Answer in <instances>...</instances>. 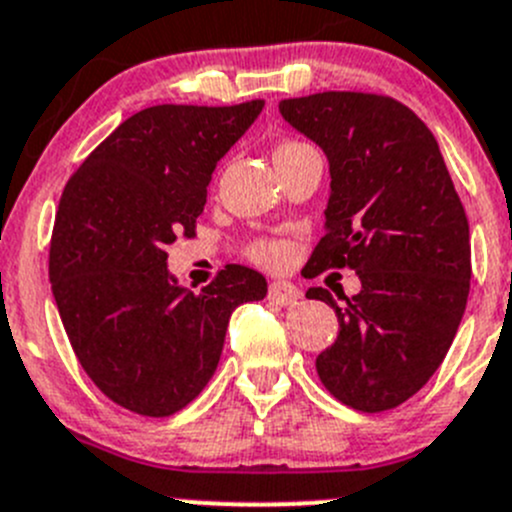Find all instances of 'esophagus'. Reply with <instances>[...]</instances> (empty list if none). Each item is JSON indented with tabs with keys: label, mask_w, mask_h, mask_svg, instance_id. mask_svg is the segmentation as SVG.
Wrapping results in <instances>:
<instances>
[{
	"label": "esophagus",
	"mask_w": 512,
	"mask_h": 512,
	"mask_svg": "<svg viewBox=\"0 0 512 512\" xmlns=\"http://www.w3.org/2000/svg\"><path fill=\"white\" fill-rule=\"evenodd\" d=\"M270 300L277 302V305H292V302L300 300V290H297L292 282H285V280H275L270 282Z\"/></svg>",
	"instance_id": "34e87169"
}]
</instances>
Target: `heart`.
Listing matches in <instances>:
<instances>
[{
	"label": "heart",
	"mask_w": 512,
	"mask_h": 512,
	"mask_svg": "<svg viewBox=\"0 0 512 512\" xmlns=\"http://www.w3.org/2000/svg\"><path fill=\"white\" fill-rule=\"evenodd\" d=\"M300 147H305V145H300V142H282V145L275 150V155H285V152L300 150ZM252 257H255V260H260L262 265L277 267L285 262L287 247L280 245V242H262V245H257L255 250H252Z\"/></svg>",
	"instance_id": "1"
}]
</instances>
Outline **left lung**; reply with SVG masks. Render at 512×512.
I'll use <instances>...</instances> for the list:
<instances>
[{
  "label": "left lung",
  "instance_id": "8db88e82",
  "mask_svg": "<svg viewBox=\"0 0 512 512\" xmlns=\"http://www.w3.org/2000/svg\"><path fill=\"white\" fill-rule=\"evenodd\" d=\"M280 114L330 165L325 235L307 265L352 267V297L310 287L335 310L337 340L315 360L340 403L382 413L433 377L470 292V227L423 119L380 94L282 99Z\"/></svg>",
  "mask_w": 512,
  "mask_h": 512
}]
</instances>
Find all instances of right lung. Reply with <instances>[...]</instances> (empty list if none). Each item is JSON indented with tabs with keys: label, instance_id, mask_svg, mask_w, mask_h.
I'll return each instance as SVG.
<instances>
[{
	"label": "right lung",
	"instance_id": "right-lung-1",
	"mask_svg": "<svg viewBox=\"0 0 512 512\" xmlns=\"http://www.w3.org/2000/svg\"><path fill=\"white\" fill-rule=\"evenodd\" d=\"M265 102L157 104L124 119L67 182L49 247V282L92 382L132 413L165 418L215 375L230 315L262 300L257 270L227 265L192 292L165 247L195 232L217 162Z\"/></svg>",
	"mask_w": 512,
	"mask_h": 512
}]
</instances>
